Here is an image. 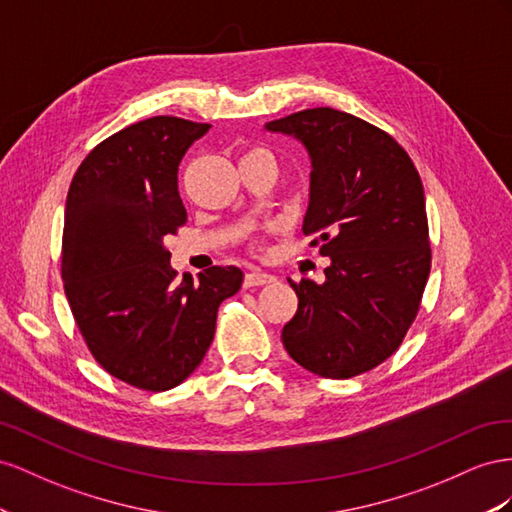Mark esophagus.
Listing matches in <instances>:
<instances>
[{"label": "esophagus", "mask_w": 512, "mask_h": 512, "mask_svg": "<svg viewBox=\"0 0 512 512\" xmlns=\"http://www.w3.org/2000/svg\"><path fill=\"white\" fill-rule=\"evenodd\" d=\"M268 283H274V276L268 272L251 270L244 274V287H259V285H268Z\"/></svg>", "instance_id": "1"}]
</instances>
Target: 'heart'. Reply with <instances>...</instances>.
Here are the masks:
<instances>
[{
	"instance_id": "obj_1",
	"label": "heart",
	"mask_w": 512,
	"mask_h": 512,
	"mask_svg": "<svg viewBox=\"0 0 512 512\" xmlns=\"http://www.w3.org/2000/svg\"><path fill=\"white\" fill-rule=\"evenodd\" d=\"M255 152H259V150H255ZM261 152H264V150H261Z\"/></svg>"
}]
</instances>
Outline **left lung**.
Masks as SVG:
<instances>
[{"instance_id": "left-lung-1", "label": "left lung", "mask_w": 512, "mask_h": 512, "mask_svg": "<svg viewBox=\"0 0 512 512\" xmlns=\"http://www.w3.org/2000/svg\"><path fill=\"white\" fill-rule=\"evenodd\" d=\"M311 156L304 236L330 257L326 281H289L298 311L283 345L300 367L347 379L397 352L431 272L425 191L412 158L382 128L330 107L266 124Z\"/></svg>"}]
</instances>
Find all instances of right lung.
I'll use <instances>...</instances> for the list:
<instances>
[{
	"instance_id": "1",
	"label": "right lung",
	"mask_w": 512,
	"mask_h": 512,
	"mask_svg": "<svg viewBox=\"0 0 512 512\" xmlns=\"http://www.w3.org/2000/svg\"><path fill=\"white\" fill-rule=\"evenodd\" d=\"M210 124L156 115L85 156L68 188L62 281L96 362L122 382L163 392L206 356L221 302L242 287L236 266L178 279L165 236L186 223L178 167Z\"/></svg>"
}]
</instances>
